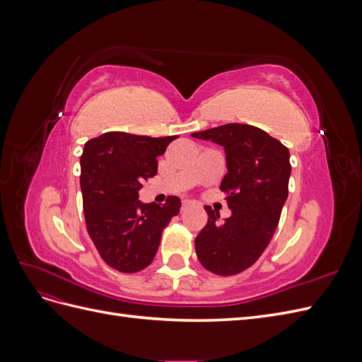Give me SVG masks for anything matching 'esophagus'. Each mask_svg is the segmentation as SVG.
Here are the masks:
<instances>
[{"mask_svg": "<svg viewBox=\"0 0 362 362\" xmlns=\"http://www.w3.org/2000/svg\"><path fill=\"white\" fill-rule=\"evenodd\" d=\"M190 206H192V204H190L189 201H184V202H182V205H181V213H184V211H187Z\"/></svg>", "mask_w": 362, "mask_h": 362, "instance_id": "obj_1", "label": "esophagus"}]
</instances>
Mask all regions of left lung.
Returning <instances> with one entry per match:
<instances>
[{
  "instance_id": "8db88e82",
  "label": "left lung",
  "mask_w": 362,
  "mask_h": 362,
  "mask_svg": "<svg viewBox=\"0 0 362 362\" xmlns=\"http://www.w3.org/2000/svg\"><path fill=\"white\" fill-rule=\"evenodd\" d=\"M225 148L226 193L231 217H221L205 205L206 225L194 238L201 264L214 275L233 276L261 257L276 231L288 196L290 152L266 131L247 124H226L192 134Z\"/></svg>"
}]
</instances>
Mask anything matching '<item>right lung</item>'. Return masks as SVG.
<instances>
[{
	"mask_svg": "<svg viewBox=\"0 0 362 362\" xmlns=\"http://www.w3.org/2000/svg\"><path fill=\"white\" fill-rule=\"evenodd\" d=\"M177 137L112 131L84 145L80 184L87 233L101 258L119 272L148 267L163 229L180 213L177 196H168L163 205L139 201L141 182L156 177L157 157Z\"/></svg>",
	"mask_w": 362,
	"mask_h": 362,
	"instance_id": "right-lung-1",
	"label": "right lung"
}]
</instances>
